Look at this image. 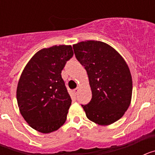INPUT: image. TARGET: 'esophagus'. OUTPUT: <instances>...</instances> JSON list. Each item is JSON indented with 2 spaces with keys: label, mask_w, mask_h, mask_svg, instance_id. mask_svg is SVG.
<instances>
[{
  "label": "esophagus",
  "mask_w": 155,
  "mask_h": 155,
  "mask_svg": "<svg viewBox=\"0 0 155 155\" xmlns=\"http://www.w3.org/2000/svg\"><path fill=\"white\" fill-rule=\"evenodd\" d=\"M74 93H75V94H78V91H79V89H78V88H75V89L74 90Z\"/></svg>",
  "instance_id": "1"
}]
</instances>
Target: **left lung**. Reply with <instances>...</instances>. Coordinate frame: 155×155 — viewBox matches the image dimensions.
<instances>
[{
  "instance_id": "obj_1",
  "label": "left lung",
  "mask_w": 155,
  "mask_h": 155,
  "mask_svg": "<svg viewBox=\"0 0 155 155\" xmlns=\"http://www.w3.org/2000/svg\"><path fill=\"white\" fill-rule=\"evenodd\" d=\"M77 60L86 70L91 102L81 105L88 120L108 126L120 120L130 105L133 82L128 65L114 48L87 40L73 45Z\"/></svg>"
}]
</instances>
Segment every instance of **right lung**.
Listing matches in <instances>:
<instances>
[{
	"instance_id": "obj_1",
	"label": "right lung",
	"mask_w": 155,
	"mask_h": 155,
	"mask_svg": "<svg viewBox=\"0 0 155 155\" xmlns=\"http://www.w3.org/2000/svg\"><path fill=\"white\" fill-rule=\"evenodd\" d=\"M73 55L70 45L44 48L23 70L16 91L18 105L23 118L35 130L52 133L67 120L71 98L61 71Z\"/></svg>"
}]
</instances>
